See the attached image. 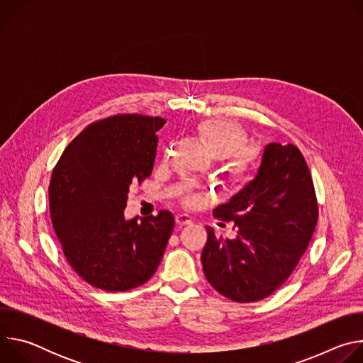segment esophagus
Instances as JSON below:
<instances>
[{
  "label": "esophagus",
  "mask_w": 363,
  "mask_h": 363,
  "mask_svg": "<svg viewBox=\"0 0 363 363\" xmlns=\"http://www.w3.org/2000/svg\"><path fill=\"white\" fill-rule=\"evenodd\" d=\"M177 224L179 227L189 225V224H192V218L189 216H186V214H179V216H177Z\"/></svg>",
  "instance_id": "obj_1"
}]
</instances>
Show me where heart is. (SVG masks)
<instances>
[{
    "label": "heart",
    "instance_id": "1",
    "mask_svg": "<svg viewBox=\"0 0 363 363\" xmlns=\"http://www.w3.org/2000/svg\"><path fill=\"white\" fill-rule=\"evenodd\" d=\"M195 135L214 158L224 162V169L235 181L248 179L260 164V149L247 143V132L231 119H203L196 123ZM184 201L192 205L196 202V198L189 195Z\"/></svg>",
    "mask_w": 363,
    "mask_h": 363
}]
</instances>
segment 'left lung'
Instances as JSON below:
<instances>
[{"instance_id": "left-lung-1", "label": "left lung", "mask_w": 363, "mask_h": 363, "mask_svg": "<svg viewBox=\"0 0 363 363\" xmlns=\"http://www.w3.org/2000/svg\"><path fill=\"white\" fill-rule=\"evenodd\" d=\"M213 216L233 221L237 237L223 240L206 227L201 254L206 280L238 303L274 293L298 264L319 217L313 179L300 149L267 145L257 177Z\"/></svg>"}]
</instances>
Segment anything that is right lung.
Wrapping results in <instances>:
<instances>
[{"label": "right lung", "instance_id": "1", "mask_svg": "<svg viewBox=\"0 0 363 363\" xmlns=\"http://www.w3.org/2000/svg\"><path fill=\"white\" fill-rule=\"evenodd\" d=\"M165 119L113 115L90 123L65 149L48 186L50 217L72 269L90 286L126 291L157 272L175 218L125 220L132 182L152 174Z\"/></svg>", "mask_w": 363, "mask_h": 363}]
</instances>
